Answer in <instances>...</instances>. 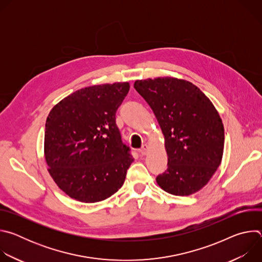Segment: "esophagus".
Returning a JSON list of instances; mask_svg holds the SVG:
<instances>
[{"label": "esophagus", "instance_id": "34e87169", "mask_svg": "<svg viewBox=\"0 0 262 262\" xmlns=\"http://www.w3.org/2000/svg\"><path fill=\"white\" fill-rule=\"evenodd\" d=\"M147 151H148V146H147L146 144H144V145L141 147V149H140V154H141L142 156H145V155H147Z\"/></svg>", "mask_w": 262, "mask_h": 262}]
</instances>
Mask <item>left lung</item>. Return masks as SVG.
I'll return each mask as SVG.
<instances>
[{
  "label": "left lung",
  "instance_id": "obj_1",
  "mask_svg": "<svg viewBox=\"0 0 262 262\" xmlns=\"http://www.w3.org/2000/svg\"><path fill=\"white\" fill-rule=\"evenodd\" d=\"M165 137L168 168L157 176L161 188L176 196L192 195L219 168L225 133L207 96L192 83L174 78L136 81Z\"/></svg>",
  "mask_w": 262,
  "mask_h": 262
}]
</instances>
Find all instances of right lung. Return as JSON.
Listing matches in <instances>:
<instances>
[{
  "instance_id": "obj_1",
  "label": "right lung",
  "mask_w": 262,
  "mask_h": 262,
  "mask_svg": "<svg viewBox=\"0 0 262 262\" xmlns=\"http://www.w3.org/2000/svg\"><path fill=\"white\" fill-rule=\"evenodd\" d=\"M128 83L80 89L57 103L47 118L45 157L59 188L81 202L115 194L134 162L121 139L116 111Z\"/></svg>"
}]
</instances>
